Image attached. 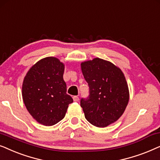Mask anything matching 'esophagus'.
I'll return each instance as SVG.
<instances>
[{
	"label": "esophagus",
	"mask_w": 160,
	"mask_h": 160,
	"mask_svg": "<svg viewBox=\"0 0 160 160\" xmlns=\"http://www.w3.org/2000/svg\"><path fill=\"white\" fill-rule=\"evenodd\" d=\"M73 100H74V102H78L79 101V97H78V96H74Z\"/></svg>",
	"instance_id": "34e87169"
}]
</instances>
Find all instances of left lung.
<instances>
[{"label":"left lung","instance_id":"8db88e82","mask_svg":"<svg viewBox=\"0 0 160 160\" xmlns=\"http://www.w3.org/2000/svg\"><path fill=\"white\" fill-rule=\"evenodd\" d=\"M89 95L80 100L87 121L97 127L116 121L129 99L128 85L122 71L110 61L96 58L81 63Z\"/></svg>","mask_w":160,"mask_h":160}]
</instances>
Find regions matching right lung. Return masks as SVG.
Here are the masks:
<instances>
[{
    "mask_svg": "<svg viewBox=\"0 0 160 160\" xmlns=\"http://www.w3.org/2000/svg\"><path fill=\"white\" fill-rule=\"evenodd\" d=\"M64 64L55 57L35 63L25 75L22 95L28 111L38 122L52 126L64 118L73 99L67 93Z\"/></svg>",
    "mask_w": 160,
    "mask_h": 160,
    "instance_id": "right-lung-1",
    "label": "right lung"
}]
</instances>
